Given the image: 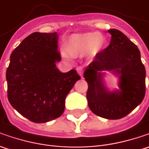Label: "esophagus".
<instances>
[{
	"instance_id": "34e87169",
	"label": "esophagus",
	"mask_w": 149,
	"mask_h": 149,
	"mask_svg": "<svg viewBox=\"0 0 149 149\" xmlns=\"http://www.w3.org/2000/svg\"><path fill=\"white\" fill-rule=\"evenodd\" d=\"M77 72H78V74L82 77V75H83V71H84V70H83V68L82 67H78L77 69Z\"/></svg>"
}]
</instances>
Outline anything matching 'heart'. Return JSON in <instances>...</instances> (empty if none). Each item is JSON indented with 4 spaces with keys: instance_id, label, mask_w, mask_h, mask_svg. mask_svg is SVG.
I'll list each match as a JSON object with an SVG mask.
<instances>
[{
    "instance_id": "obj_1",
    "label": "heart",
    "mask_w": 149,
    "mask_h": 149,
    "mask_svg": "<svg viewBox=\"0 0 149 149\" xmlns=\"http://www.w3.org/2000/svg\"><path fill=\"white\" fill-rule=\"evenodd\" d=\"M105 44V37L100 32H87L83 34H74L70 36L65 43V49L61 50V56L70 60L72 56L86 54L92 55L100 53Z\"/></svg>"
}]
</instances>
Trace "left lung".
<instances>
[{
    "mask_svg": "<svg viewBox=\"0 0 149 149\" xmlns=\"http://www.w3.org/2000/svg\"><path fill=\"white\" fill-rule=\"evenodd\" d=\"M109 45L96 54L84 73L89 88L87 100L90 110L100 117L118 119L140 104L145 95L146 71L140 51L123 33L116 29ZM112 71L119 77V89L109 91L103 83L102 71Z\"/></svg>",
    "mask_w": 149,
    "mask_h": 149,
    "instance_id": "8db88e82",
    "label": "left lung"
}]
</instances>
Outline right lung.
Instances as JSON below:
<instances>
[{"label": "right lung", "mask_w": 149, "mask_h": 149, "mask_svg": "<svg viewBox=\"0 0 149 149\" xmlns=\"http://www.w3.org/2000/svg\"><path fill=\"white\" fill-rule=\"evenodd\" d=\"M57 32H35L13 50L6 70L10 104L34 123H46L64 113L67 95L80 77L75 70L56 68L61 60Z\"/></svg>", "instance_id": "add662e5"}]
</instances>
